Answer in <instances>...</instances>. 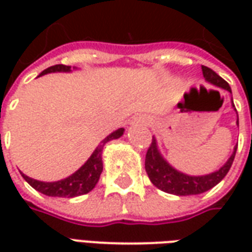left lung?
Masks as SVG:
<instances>
[{
	"instance_id": "8db88e82",
	"label": "left lung",
	"mask_w": 252,
	"mask_h": 252,
	"mask_svg": "<svg viewBox=\"0 0 252 252\" xmlns=\"http://www.w3.org/2000/svg\"><path fill=\"white\" fill-rule=\"evenodd\" d=\"M202 74H204V77H205L208 82L213 83V85H216L219 88L224 89V90H227V92L231 93L229 85L219 74L213 71L212 68L202 66ZM236 148L238 147H235V151L231 155V158L228 159L227 163L224 164L220 170H217L215 173L208 175L191 177V175H186L184 173H180V171L173 169L160 157L158 148H157V142L153 137V142L150 144L147 154H146V163H144V166H146L148 178L158 189L175 195L201 194V193H204L206 190L212 189L213 186H216L227 175V173L231 169V166H232L233 159H235Z\"/></svg>"
}]
</instances>
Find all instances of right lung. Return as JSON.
I'll list each match as a JSON object with an SVG mask.
<instances>
[{"instance_id":"right-lung-1","label":"right lung","mask_w":252,"mask_h":252,"mask_svg":"<svg viewBox=\"0 0 252 252\" xmlns=\"http://www.w3.org/2000/svg\"><path fill=\"white\" fill-rule=\"evenodd\" d=\"M54 71H70V66H66V64H55V66L46 68L44 71L41 72L40 75ZM123 133H124V129L120 128V129H117L113 133H110L108 137H105L102 143L92 154V157L88 159V162L83 164L81 169L77 170L74 174L67 177L64 180L58 181V182H40V181L32 180V178H30V177H27L24 174L21 175H23V178L33 189L40 191L43 194L50 195V197H67V198H70V197L86 194L90 190H93L94 186L97 185V182L99 180V175L102 173V159H101V154H102V148H104L105 143H108L109 140H113V139H119Z\"/></svg>"}]
</instances>
